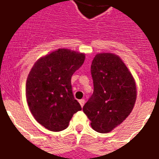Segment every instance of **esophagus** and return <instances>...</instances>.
<instances>
[{
	"label": "esophagus",
	"instance_id": "1",
	"mask_svg": "<svg viewBox=\"0 0 159 159\" xmlns=\"http://www.w3.org/2000/svg\"><path fill=\"white\" fill-rule=\"evenodd\" d=\"M79 103H80V105H81V106H82V107H83V106H84V104H85V100L84 99L79 100Z\"/></svg>",
	"mask_w": 159,
	"mask_h": 159
}]
</instances>
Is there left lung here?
Returning <instances> with one entry per match:
<instances>
[{
    "label": "left lung",
    "mask_w": 159,
    "mask_h": 159,
    "mask_svg": "<svg viewBox=\"0 0 159 159\" xmlns=\"http://www.w3.org/2000/svg\"><path fill=\"white\" fill-rule=\"evenodd\" d=\"M94 91L83 106L92 129L111 132L125 120L136 101L135 82L120 57L98 53L91 66Z\"/></svg>",
    "instance_id": "1"
}]
</instances>
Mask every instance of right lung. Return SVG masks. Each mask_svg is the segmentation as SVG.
I'll use <instances>...</instances> for the list:
<instances>
[{
  "label": "right lung",
  "instance_id": "right-lung-1",
  "mask_svg": "<svg viewBox=\"0 0 159 159\" xmlns=\"http://www.w3.org/2000/svg\"><path fill=\"white\" fill-rule=\"evenodd\" d=\"M84 53L59 48L34 63L26 81V99L39 123L50 131H62L82 110L72 94L71 78L83 64Z\"/></svg>",
  "mask_w": 159,
  "mask_h": 159
}]
</instances>
